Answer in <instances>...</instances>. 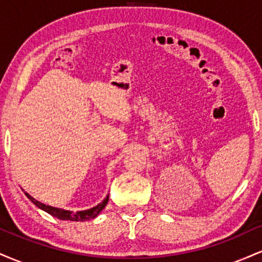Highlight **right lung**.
<instances>
[{
    "label": "right lung",
    "instance_id": "right-lung-1",
    "mask_svg": "<svg viewBox=\"0 0 262 262\" xmlns=\"http://www.w3.org/2000/svg\"><path fill=\"white\" fill-rule=\"evenodd\" d=\"M26 196L29 198V200L32 201L33 203L35 204V206L38 207V208L43 209L44 212L49 213L50 215H53V217L58 218V219H61V221H71V222H83V221H89V219H92V218H96L98 214L103 210L104 207L107 206L108 203V197L104 198L103 201L100 204H97L96 207H93V208H90V209H86V210H80V212H73V210H66V209H61V208H55V207H52V206H47V204L39 202V201L34 200L31 194H28L27 192H25Z\"/></svg>",
    "mask_w": 262,
    "mask_h": 262
}]
</instances>
